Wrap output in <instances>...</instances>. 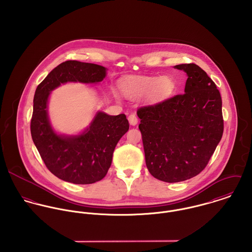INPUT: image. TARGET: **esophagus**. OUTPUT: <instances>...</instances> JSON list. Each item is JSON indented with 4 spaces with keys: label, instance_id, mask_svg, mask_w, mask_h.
Segmentation results:
<instances>
[{
    "label": "esophagus",
    "instance_id": "esophagus-1",
    "mask_svg": "<svg viewBox=\"0 0 252 252\" xmlns=\"http://www.w3.org/2000/svg\"><path fill=\"white\" fill-rule=\"evenodd\" d=\"M128 120H129L130 125H132V126H135V125H137V123H138V117H137L136 114H134V113H131V114L128 116Z\"/></svg>",
    "mask_w": 252,
    "mask_h": 252
}]
</instances>
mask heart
Masks as SVG:
<instances>
[{"label":"heart","instance_id":"heart-1","mask_svg":"<svg viewBox=\"0 0 252 252\" xmlns=\"http://www.w3.org/2000/svg\"><path fill=\"white\" fill-rule=\"evenodd\" d=\"M176 83L170 76H138L123 84L124 94L130 99L145 96L151 102H159L170 97Z\"/></svg>","mask_w":252,"mask_h":252}]
</instances>
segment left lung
Returning a JSON list of instances; mask_svg holds the SVG:
<instances>
[{
    "label": "left lung",
    "mask_w": 252,
    "mask_h": 252,
    "mask_svg": "<svg viewBox=\"0 0 252 252\" xmlns=\"http://www.w3.org/2000/svg\"><path fill=\"white\" fill-rule=\"evenodd\" d=\"M175 69L187 74L184 94L137 111L146 167L155 179L171 183L199 175L223 134L216 83L196 64Z\"/></svg>",
    "instance_id": "8db88e82"
}]
</instances>
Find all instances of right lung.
I'll return each mask as SVG.
<instances>
[{"label": "right lung", "instance_id": "right-lung-1", "mask_svg": "<svg viewBox=\"0 0 252 252\" xmlns=\"http://www.w3.org/2000/svg\"><path fill=\"white\" fill-rule=\"evenodd\" d=\"M108 69L91 63L66 61L47 74L34 96L31 135L47 169L58 179L74 184H91L102 180L111 165L114 148L129 130L126 115L97 111L79 134H60L48 115L51 92L61 84L79 82L98 84Z\"/></svg>", "mask_w": 252, "mask_h": 252}]
</instances>
